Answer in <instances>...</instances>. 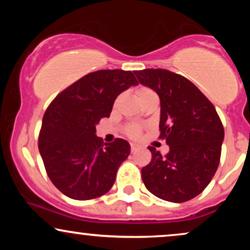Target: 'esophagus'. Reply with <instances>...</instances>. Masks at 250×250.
Wrapping results in <instances>:
<instances>
[{
    "instance_id": "1",
    "label": "esophagus",
    "mask_w": 250,
    "mask_h": 250,
    "mask_svg": "<svg viewBox=\"0 0 250 250\" xmlns=\"http://www.w3.org/2000/svg\"><path fill=\"white\" fill-rule=\"evenodd\" d=\"M137 148H139V146L135 145V143H130V151H131V153H134V151H136Z\"/></svg>"
}]
</instances>
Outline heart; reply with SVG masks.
Returning <instances> with one entry per match:
<instances>
[{
    "label": "heart",
    "mask_w": 250,
    "mask_h": 250,
    "mask_svg": "<svg viewBox=\"0 0 250 250\" xmlns=\"http://www.w3.org/2000/svg\"><path fill=\"white\" fill-rule=\"evenodd\" d=\"M154 94H155L154 91L148 87L137 88V96H139V99L141 100V102L146 99V97L154 95ZM116 103H117V101H116ZM141 131H142V125H136V123H131V125H129L125 127V134H127L129 137H133V139L139 137L140 135H141Z\"/></svg>",
    "instance_id": "1"
}]
</instances>
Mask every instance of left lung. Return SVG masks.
<instances>
[{"label": "left lung", "instance_id": "8db88e82", "mask_svg": "<svg viewBox=\"0 0 250 250\" xmlns=\"http://www.w3.org/2000/svg\"><path fill=\"white\" fill-rule=\"evenodd\" d=\"M161 102L160 139L169 153L154 147L151 161L142 168L146 188L159 199L181 203L202 193L219 167L225 129L216 109L186 77L166 69L134 71Z\"/></svg>", "mask_w": 250, "mask_h": 250}]
</instances>
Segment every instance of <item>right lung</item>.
<instances>
[{
    "label": "right lung",
    "instance_id": "obj_1",
    "mask_svg": "<svg viewBox=\"0 0 250 250\" xmlns=\"http://www.w3.org/2000/svg\"><path fill=\"white\" fill-rule=\"evenodd\" d=\"M136 84L131 71L97 70L65 88L47 108L39 150L50 181L65 196L91 200L113 187L130 146L122 139L103 145L96 125L110 115L116 97Z\"/></svg>",
    "mask_w": 250,
    "mask_h": 250
}]
</instances>
